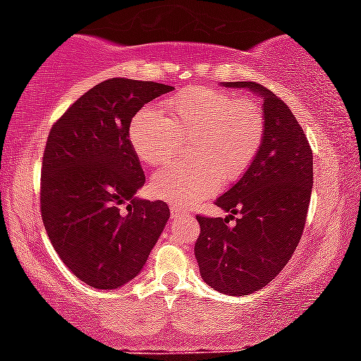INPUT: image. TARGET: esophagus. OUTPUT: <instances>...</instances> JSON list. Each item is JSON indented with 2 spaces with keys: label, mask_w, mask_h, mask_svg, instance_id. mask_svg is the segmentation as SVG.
Segmentation results:
<instances>
[{
  "label": "esophagus",
  "mask_w": 361,
  "mask_h": 361,
  "mask_svg": "<svg viewBox=\"0 0 361 361\" xmlns=\"http://www.w3.org/2000/svg\"><path fill=\"white\" fill-rule=\"evenodd\" d=\"M169 214H171V219H178L180 215H185V210L178 205H169Z\"/></svg>",
  "instance_id": "esophagus-1"
}]
</instances>
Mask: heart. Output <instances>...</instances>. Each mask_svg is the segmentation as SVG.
I'll use <instances>...</instances> for the list:
<instances>
[{"label": "heart", "mask_w": 361, "mask_h": 361, "mask_svg": "<svg viewBox=\"0 0 361 361\" xmlns=\"http://www.w3.org/2000/svg\"><path fill=\"white\" fill-rule=\"evenodd\" d=\"M161 117L139 112L129 129L133 149L149 166H161L180 153L181 141H193L195 163H175L153 176L156 197L195 205L215 193L220 178L233 181L249 169L266 133L257 102L237 99L227 90L195 85L163 104Z\"/></svg>", "instance_id": "obj_1"}]
</instances>
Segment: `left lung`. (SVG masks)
Segmentation results:
<instances>
[{"mask_svg":"<svg viewBox=\"0 0 361 361\" xmlns=\"http://www.w3.org/2000/svg\"><path fill=\"white\" fill-rule=\"evenodd\" d=\"M262 99L266 133L257 156L215 205L228 216L198 215L195 242L200 276L232 296L267 286L284 269L301 240L312 188V151L286 102L257 82H224ZM240 213L236 219L233 214ZM235 226H228L230 219Z\"/></svg>","mask_w":361,"mask_h":361,"instance_id":"8db88e82","label":"left lung"}]
</instances>
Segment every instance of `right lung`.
<instances>
[{
    "instance_id": "obj_1",
    "label": "right lung",
    "mask_w": 361,
    "mask_h": 361,
    "mask_svg": "<svg viewBox=\"0 0 361 361\" xmlns=\"http://www.w3.org/2000/svg\"><path fill=\"white\" fill-rule=\"evenodd\" d=\"M171 85L116 77L87 90L51 126L42 161L40 210L54 249L95 289L134 279L169 208L134 197L146 176L129 139L133 117Z\"/></svg>"
}]
</instances>
